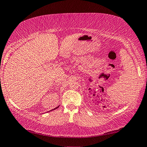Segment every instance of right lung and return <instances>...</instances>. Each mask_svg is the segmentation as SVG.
I'll use <instances>...</instances> for the list:
<instances>
[{"label": "right lung", "instance_id": "right-lung-1", "mask_svg": "<svg viewBox=\"0 0 147 147\" xmlns=\"http://www.w3.org/2000/svg\"><path fill=\"white\" fill-rule=\"evenodd\" d=\"M58 107H59V106H58V107H56V108H55L54 109H53V110H55V109H57V108H58ZM52 111V110H51Z\"/></svg>", "mask_w": 147, "mask_h": 147}]
</instances>
